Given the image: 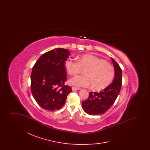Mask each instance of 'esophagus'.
Here are the masks:
<instances>
[{"label":"esophagus","instance_id":"1","mask_svg":"<svg viewBox=\"0 0 150 150\" xmlns=\"http://www.w3.org/2000/svg\"><path fill=\"white\" fill-rule=\"evenodd\" d=\"M80 88H77V87H75V86H72V90L73 91H78L79 90Z\"/></svg>","mask_w":150,"mask_h":150}]
</instances>
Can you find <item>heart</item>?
Returning <instances> with one entry per match:
<instances>
[{"label":"heart","instance_id":"heart-1","mask_svg":"<svg viewBox=\"0 0 150 150\" xmlns=\"http://www.w3.org/2000/svg\"><path fill=\"white\" fill-rule=\"evenodd\" d=\"M65 68L70 75H76L85 70V75L77 76L72 79L71 83L78 86H88L96 91H101L108 86L115 75L114 67L111 64L93 54H86L77 58L67 59Z\"/></svg>","mask_w":150,"mask_h":150}]
</instances>
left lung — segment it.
<instances>
[{"label":"left lung","instance_id":"1","mask_svg":"<svg viewBox=\"0 0 150 150\" xmlns=\"http://www.w3.org/2000/svg\"><path fill=\"white\" fill-rule=\"evenodd\" d=\"M115 78L112 83L100 92H90L89 98L82 102V107L88 114H104L112 106L119 94L122 85V70L113 58Z\"/></svg>","mask_w":150,"mask_h":150}]
</instances>
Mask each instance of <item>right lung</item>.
<instances>
[{"mask_svg": "<svg viewBox=\"0 0 150 150\" xmlns=\"http://www.w3.org/2000/svg\"><path fill=\"white\" fill-rule=\"evenodd\" d=\"M70 55L66 49L53 50L42 54L33 67L31 91L38 105L46 110L60 109L72 91L71 86L64 84V64Z\"/></svg>", "mask_w": 150, "mask_h": 150, "instance_id": "add662e5", "label": "right lung"}]
</instances>
